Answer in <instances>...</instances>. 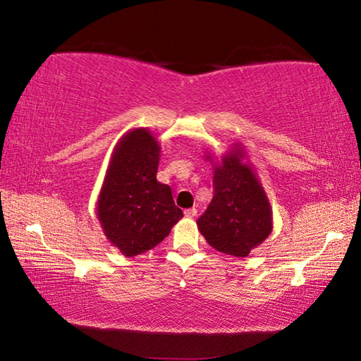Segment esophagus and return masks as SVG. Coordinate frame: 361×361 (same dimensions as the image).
I'll return each mask as SVG.
<instances>
[{
  "instance_id": "34e87169",
  "label": "esophagus",
  "mask_w": 361,
  "mask_h": 361,
  "mask_svg": "<svg viewBox=\"0 0 361 361\" xmlns=\"http://www.w3.org/2000/svg\"><path fill=\"white\" fill-rule=\"evenodd\" d=\"M195 215H197V209H194V207H192V209L185 210V216L186 218H194Z\"/></svg>"
}]
</instances>
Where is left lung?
<instances>
[{"instance_id": "obj_1", "label": "left lung", "mask_w": 361, "mask_h": 361, "mask_svg": "<svg viewBox=\"0 0 361 361\" xmlns=\"http://www.w3.org/2000/svg\"><path fill=\"white\" fill-rule=\"evenodd\" d=\"M205 159L213 164L215 194L197 228L218 252L245 258L272 232V207L242 145L235 143L219 161L210 152Z\"/></svg>"}]
</instances>
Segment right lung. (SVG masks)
Segmentation results:
<instances>
[{
  "label": "right lung",
  "mask_w": 361,
  "mask_h": 361,
  "mask_svg": "<svg viewBox=\"0 0 361 361\" xmlns=\"http://www.w3.org/2000/svg\"><path fill=\"white\" fill-rule=\"evenodd\" d=\"M161 146L149 129L122 135L113 149L97 218L113 247L132 258L154 248L183 218L172 189L156 180Z\"/></svg>",
  "instance_id": "obj_1"
}]
</instances>
